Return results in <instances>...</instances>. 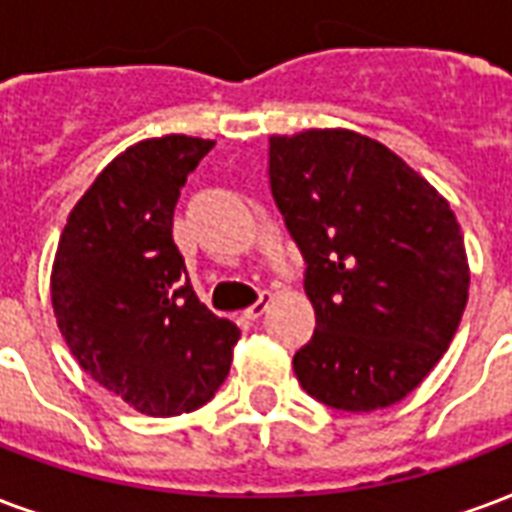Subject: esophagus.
Segmentation results:
<instances>
[{
  "mask_svg": "<svg viewBox=\"0 0 512 512\" xmlns=\"http://www.w3.org/2000/svg\"><path fill=\"white\" fill-rule=\"evenodd\" d=\"M266 306H268V295L263 293V295H260V298H257L255 304L249 306V309H244V317H246V320H257L260 314L266 312Z\"/></svg>",
  "mask_w": 512,
  "mask_h": 512,
  "instance_id": "1",
  "label": "esophagus"
}]
</instances>
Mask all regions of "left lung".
<instances>
[{
	"instance_id": "8db88e82",
	"label": "left lung",
	"mask_w": 512,
	"mask_h": 512,
	"mask_svg": "<svg viewBox=\"0 0 512 512\" xmlns=\"http://www.w3.org/2000/svg\"><path fill=\"white\" fill-rule=\"evenodd\" d=\"M268 176L317 317L295 377L333 410L391 407L437 366L467 306L456 214L399 154L352 130L271 135Z\"/></svg>"
}]
</instances>
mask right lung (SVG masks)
<instances>
[{
    "mask_svg": "<svg viewBox=\"0 0 512 512\" xmlns=\"http://www.w3.org/2000/svg\"><path fill=\"white\" fill-rule=\"evenodd\" d=\"M214 140H140L105 165L67 217L51 304L81 369L132 410L173 418L214 399L236 325L200 304L173 244L181 187Z\"/></svg>",
    "mask_w": 512,
    "mask_h": 512,
    "instance_id": "1",
    "label": "right lung"
}]
</instances>
